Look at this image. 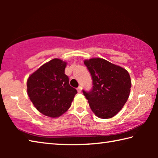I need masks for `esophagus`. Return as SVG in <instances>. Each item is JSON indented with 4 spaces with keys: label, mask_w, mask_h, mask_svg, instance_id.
I'll list each match as a JSON object with an SVG mask.
<instances>
[{
    "label": "esophagus",
    "mask_w": 158,
    "mask_h": 158,
    "mask_svg": "<svg viewBox=\"0 0 158 158\" xmlns=\"http://www.w3.org/2000/svg\"><path fill=\"white\" fill-rule=\"evenodd\" d=\"M77 92L78 93H81V86H79L78 88H77Z\"/></svg>",
    "instance_id": "esophagus-1"
}]
</instances>
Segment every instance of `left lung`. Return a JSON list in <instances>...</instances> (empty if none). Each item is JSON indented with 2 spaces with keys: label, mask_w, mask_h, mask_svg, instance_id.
<instances>
[{
  "label": "left lung",
  "mask_w": 158,
  "mask_h": 158,
  "mask_svg": "<svg viewBox=\"0 0 158 158\" xmlns=\"http://www.w3.org/2000/svg\"><path fill=\"white\" fill-rule=\"evenodd\" d=\"M93 79V89L83 90L89 106L100 118H110L118 113L129 98L131 85L128 72L100 58L84 60Z\"/></svg>",
  "instance_id": "obj_1"
}]
</instances>
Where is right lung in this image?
I'll return each mask as SVG.
<instances>
[{"label":"right lung","mask_w":158,"mask_h":158,"mask_svg":"<svg viewBox=\"0 0 158 158\" xmlns=\"http://www.w3.org/2000/svg\"><path fill=\"white\" fill-rule=\"evenodd\" d=\"M67 62L53 58L32 73L27 80V93L37 110L58 118L70 107L77 91L69 85L65 74Z\"/></svg>","instance_id":"add662e5"}]
</instances>
